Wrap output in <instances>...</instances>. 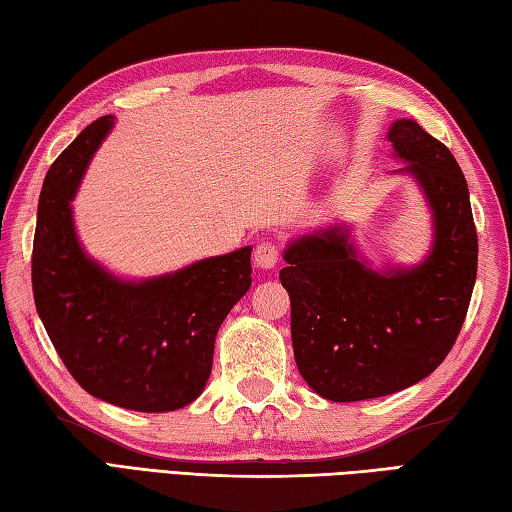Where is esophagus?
<instances>
[{
  "instance_id": "esophagus-1",
  "label": "esophagus",
  "mask_w": 512,
  "mask_h": 512,
  "mask_svg": "<svg viewBox=\"0 0 512 512\" xmlns=\"http://www.w3.org/2000/svg\"><path fill=\"white\" fill-rule=\"evenodd\" d=\"M279 262V248L273 242H262L255 248V264L259 268H275Z\"/></svg>"
}]
</instances>
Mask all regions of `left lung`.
Here are the masks:
<instances>
[{"instance_id":"left-lung-1","label":"left lung","mask_w":512,"mask_h":512,"mask_svg":"<svg viewBox=\"0 0 512 512\" xmlns=\"http://www.w3.org/2000/svg\"><path fill=\"white\" fill-rule=\"evenodd\" d=\"M395 157L424 193L433 244L415 266L373 264L350 228L297 237L279 270L290 295V335L304 382L330 402H362L422 382L462 330L477 277L468 184L450 150L415 119L388 128Z\"/></svg>"}]
</instances>
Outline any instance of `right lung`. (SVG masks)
I'll return each instance as SVG.
<instances>
[{"label":"right lung","instance_id":"right-lung-1","mask_svg":"<svg viewBox=\"0 0 512 512\" xmlns=\"http://www.w3.org/2000/svg\"><path fill=\"white\" fill-rule=\"evenodd\" d=\"M113 126V115L86 126L44 179L33 244L35 306L86 393L139 413H168L202 395L217 330L253 282V246L139 282L88 257L70 202Z\"/></svg>","mask_w":512,"mask_h":512}]
</instances>
